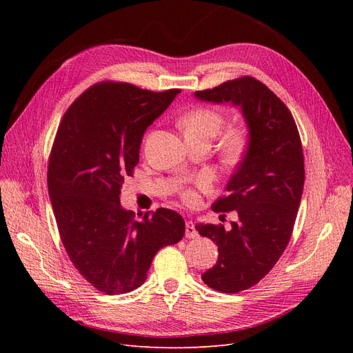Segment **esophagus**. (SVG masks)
<instances>
[{"instance_id":"34e87169","label":"esophagus","mask_w":353,"mask_h":353,"mask_svg":"<svg viewBox=\"0 0 353 353\" xmlns=\"http://www.w3.org/2000/svg\"><path fill=\"white\" fill-rule=\"evenodd\" d=\"M186 237L188 239L199 237V233H197V230H196V228L193 225V221H190V220L186 221Z\"/></svg>"}]
</instances>
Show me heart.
I'll return each instance as SVG.
<instances>
[{"instance_id":"1","label":"heart","mask_w":353,"mask_h":353,"mask_svg":"<svg viewBox=\"0 0 353 353\" xmlns=\"http://www.w3.org/2000/svg\"><path fill=\"white\" fill-rule=\"evenodd\" d=\"M221 125H223V117L219 113L209 108H197L193 110L186 117L181 120V127L184 136L190 134H203L214 139L216 134L220 132ZM245 139L240 132L232 133L226 140V153L229 157H236L240 150L243 148ZM186 199L192 201L194 199L193 193H186Z\"/></svg>"}]
</instances>
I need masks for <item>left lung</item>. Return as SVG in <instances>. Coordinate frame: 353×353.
Segmentation results:
<instances>
[{"mask_svg":"<svg viewBox=\"0 0 353 353\" xmlns=\"http://www.w3.org/2000/svg\"><path fill=\"white\" fill-rule=\"evenodd\" d=\"M194 97L240 108L249 132L246 152L232 173L214 212H237L232 229L196 225L217 245L216 265L201 274L209 288L237 293L254 286L285 252L298 214L305 164L298 127L289 108L253 77L226 81Z\"/></svg>","mask_w":353,"mask_h":353,"instance_id":"obj_1","label":"left lung"}]
</instances>
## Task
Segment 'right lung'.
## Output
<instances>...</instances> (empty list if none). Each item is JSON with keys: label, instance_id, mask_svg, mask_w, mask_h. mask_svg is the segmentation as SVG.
<instances>
[{"label": "right lung", "instance_id": "obj_1", "mask_svg": "<svg viewBox=\"0 0 353 353\" xmlns=\"http://www.w3.org/2000/svg\"><path fill=\"white\" fill-rule=\"evenodd\" d=\"M179 92L100 83L70 105L57 130L47 183L61 242L84 279L107 294L140 288L156 253L180 242L186 229L174 210L137 220L120 203L147 127Z\"/></svg>", "mask_w": 353, "mask_h": 353}]
</instances>
